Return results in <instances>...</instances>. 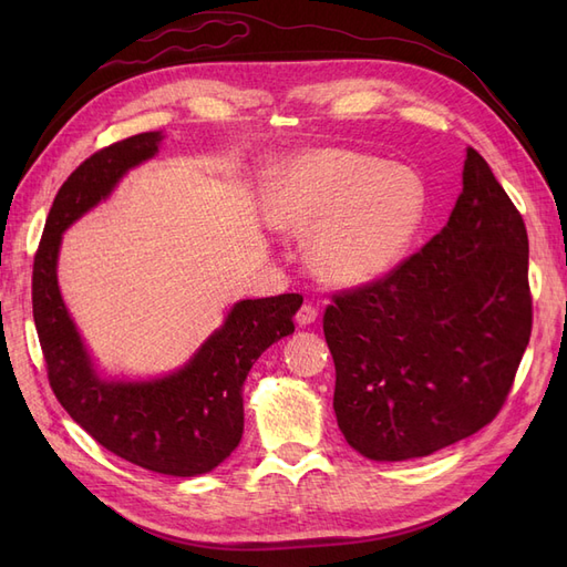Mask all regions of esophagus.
Listing matches in <instances>:
<instances>
[{"label":"esophagus","instance_id":"1","mask_svg":"<svg viewBox=\"0 0 567 567\" xmlns=\"http://www.w3.org/2000/svg\"><path fill=\"white\" fill-rule=\"evenodd\" d=\"M317 315H319L317 307L310 305V302H305V305L300 307V310H298V315H296V321H298L300 326H310V323H315Z\"/></svg>","mask_w":567,"mask_h":567}]
</instances>
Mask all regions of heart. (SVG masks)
Listing matches in <instances>:
<instances>
[{"label": "heart", "instance_id": "b5f03b06", "mask_svg": "<svg viewBox=\"0 0 567 567\" xmlns=\"http://www.w3.org/2000/svg\"><path fill=\"white\" fill-rule=\"evenodd\" d=\"M423 205V186L409 169L367 153L326 148L286 169L271 210L288 231H317L310 260L321 279L357 286L402 260L421 227Z\"/></svg>", "mask_w": 567, "mask_h": 567}]
</instances>
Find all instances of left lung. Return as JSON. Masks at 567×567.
<instances>
[{
    "instance_id": "obj_1",
    "label": "left lung",
    "mask_w": 567,
    "mask_h": 567,
    "mask_svg": "<svg viewBox=\"0 0 567 567\" xmlns=\"http://www.w3.org/2000/svg\"><path fill=\"white\" fill-rule=\"evenodd\" d=\"M527 255L523 215L468 146L447 227L323 312L350 447L419 458L494 421L532 333Z\"/></svg>"
}]
</instances>
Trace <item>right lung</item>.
<instances>
[{
	"instance_id": "right-lung-1",
	"label": "right lung",
	"mask_w": 567,
	"mask_h": 567,
	"mask_svg": "<svg viewBox=\"0 0 567 567\" xmlns=\"http://www.w3.org/2000/svg\"><path fill=\"white\" fill-rule=\"evenodd\" d=\"M144 132L99 148L63 182L51 203L32 265V317L51 390L101 447L153 473L192 477L219 466L244 435V381L271 342L296 331L302 296L284 293L234 305L192 362L146 383L101 381L59 293L61 234L106 198L130 167L158 151Z\"/></svg>"
}]
</instances>
